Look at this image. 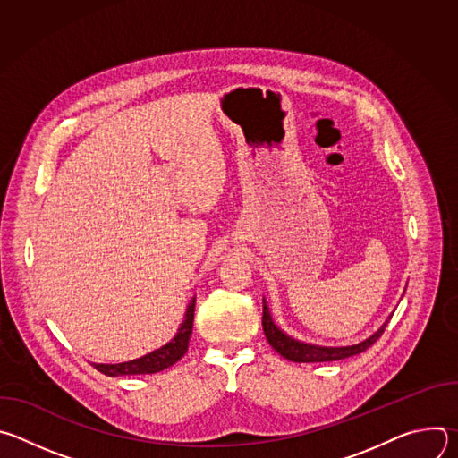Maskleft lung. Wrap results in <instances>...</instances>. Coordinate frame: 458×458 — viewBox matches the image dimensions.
Returning a JSON list of instances; mask_svg holds the SVG:
<instances>
[{"instance_id": "left-lung-1", "label": "left lung", "mask_w": 458, "mask_h": 458, "mask_svg": "<svg viewBox=\"0 0 458 458\" xmlns=\"http://www.w3.org/2000/svg\"><path fill=\"white\" fill-rule=\"evenodd\" d=\"M386 326H387V322L382 326V328L377 334H373L369 339H366L364 343L355 344V346H344V348L311 346V344H304V343L293 341L288 335H284L274 324V320L270 317V311H268V306L263 301V330H265V335H267L270 346L279 355H283L284 359H288L292 362H330V360H341V359L362 353L384 334Z\"/></svg>"}]
</instances>
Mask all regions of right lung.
Here are the masks:
<instances>
[{
    "instance_id": "obj_1",
    "label": "right lung",
    "mask_w": 458,
    "mask_h": 458,
    "mask_svg": "<svg viewBox=\"0 0 458 458\" xmlns=\"http://www.w3.org/2000/svg\"><path fill=\"white\" fill-rule=\"evenodd\" d=\"M193 310H195V299L190 301L186 308L184 320L181 324V328L177 330V335L165 344L163 348L136 359L130 362H121V364H92L98 371L108 377H117V375H148V373H157L172 364H175L188 350V339L191 335V326H193Z\"/></svg>"
}]
</instances>
